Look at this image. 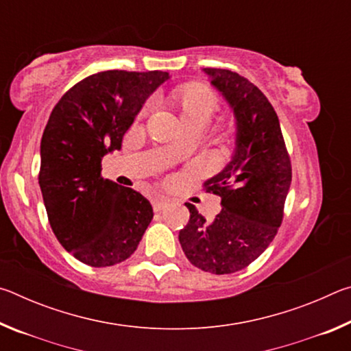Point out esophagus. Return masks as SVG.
<instances>
[{
	"label": "esophagus",
	"instance_id": "1",
	"mask_svg": "<svg viewBox=\"0 0 351 351\" xmlns=\"http://www.w3.org/2000/svg\"><path fill=\"white\" fill-rule=\"evenodd\" d=\"M169 206V199L167 198H156L153 201V209L154 212H161L165 207Z\"/></svg>",
	"mask_w": 351,
	"mask_h": 351
}]
</instances>
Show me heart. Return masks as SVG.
Instances as JSON below:
<instances>
[{
    "mask_svg": "<svg viewBox=\"0 0 351 351\" xmlns=\"http://www.w3.org/2000/svg\"><path fill=\"white\" fill-rule=\"evenodd\" d=\"M169 102L180 116L181 125L199 123L204 127L219 110V99L217 93L204 83L198 82H189L176 86L170 93ZM219 139L228 141L229 133L224 132L219 136Z\"/></svg>",
    "mask_w": 351,
    "mask_h": 351,
    "instance_id": "b5f03b06",
    "label": "heart"
}]
</instances>
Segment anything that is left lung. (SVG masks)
<instances>
[{
	"label": "left lung",
	"instance_id": "8db88e82",
	"mask_svg": "<svg viewBox=\"0 0 351 351\" xmlns=\"http://www.w3.org/2000/svg\"><path fill=\"white\" fill-rule=\"evenodd\" d=\"M234 108L239 133L232 161L203 190L221 198L213 221L186 203L180 243L190 263L212 274H232L260 257L277 235L293 169L280 122L268 97L239 73L204 68Z\"/></svg>",
	"mask_w": 351,
	"mask_h": 351
}]
</instances>
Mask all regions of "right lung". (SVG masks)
<instances>
[{
	"instance_id": "1",
	"label": "right lung",
	"mask_w": 351,
	"mask_h": 351,
	"mask_svg": "<svg viewBox=\"0 0 351 351\" xmlns=\"http://www.w3.org/2000/svg\"><path fill=\"white\" fill-rule=\"evenodd\" d=\"M164 71L111 69L88 75L63 94L41 138L38 184L60 245L93 268L132 257L153 219L139 192L102 176V158L122 145Z\"/></svg>"
}]
</instances>
